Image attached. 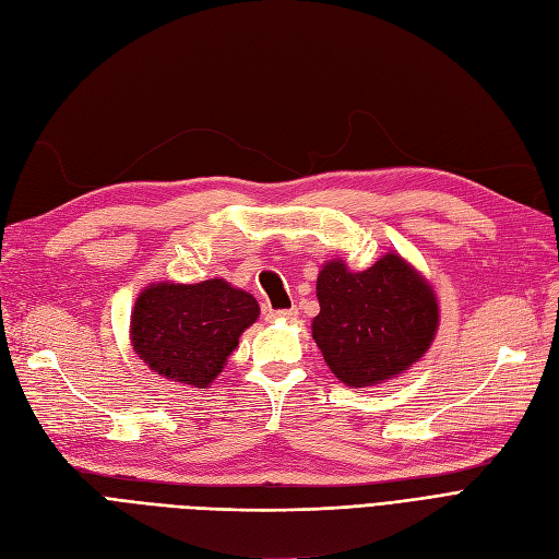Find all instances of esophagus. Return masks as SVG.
<instances>
[{"label": "esophagus", "mask_w": 559, "mask_h": 559, "mask_svg": "<svg viewBox=\"0 0 559 559\" xmlns=\"http://www.w3.org/2000/svg\"><path fill=\"white\" fill-rule=\"evenodd\" d=\"M298 310L292 308V310H265V317L270 321H286V319H296Z\"/></svg>", "instance_id": "34e87169"}]
</instances>
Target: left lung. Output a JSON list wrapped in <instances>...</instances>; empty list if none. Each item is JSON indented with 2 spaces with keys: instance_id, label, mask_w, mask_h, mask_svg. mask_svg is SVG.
<instances>
[{
  "instance_id": "obj_1",
  "label": "left lung",
  "mask_w": 559,
  "mask_h": 559,
  "mask_svg": "<svg viewBox=\"0 0 559 559\" xmlns=\"http://www.w3.org/2000/svg\"><path fill=\"white\" fill-rule=\"evenodd\" d=\"M312 337L331 373L347 386H376L405 373L429 352L441 308L429 280L401 253L368 270L331 259L317 275Z\"/></svg>"
}]
</instances>
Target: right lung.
Wrapping results in <instances>:
<instances>
[{
	"mask_svg": "<svg viewBox=\"0 0 559 559\" xmlns=\"http://www.w3.org/2000/svg\"><path fill=\"white\" fill-rule=\"evenodd\" d=\"M259 312L257 298L222 277L154 282L134 300L130 345L156 376L207 389Z\"/></svg>",
	"mask_w": 559,
	"mask_h": 559,
	"instance_id": "1",
	"label": "right lung"
}]
</instances>
